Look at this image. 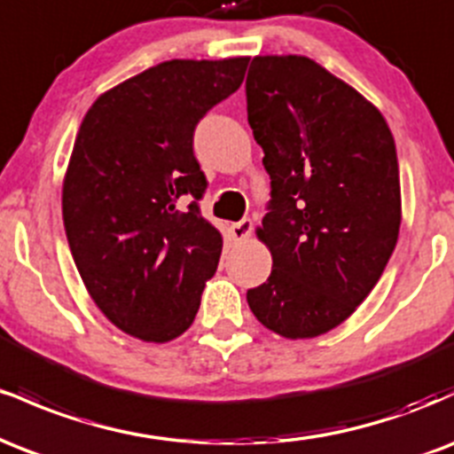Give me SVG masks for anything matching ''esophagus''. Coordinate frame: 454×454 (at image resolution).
<instances>
[{
	"instance_id": "obj_1",
	"label": "esophagus",
	"mask_w": 454,
	"mask_h": 454,
	"mask_svg": "<svg viewBox=\"0 0 454 454\" xmlns=\"http://www.w3.org/2000/svg\"><path fill=\"white\" fill-rule=\"evenodd\" d=\"M252 228H254V223H252V220H249V217H243L241 222L232 223V226H231L232 241H245V239L252 234Z\"/></svg>"
}]
</instances>
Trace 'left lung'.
I'll use <instances>...</instances> for the list:
<instances>
[{
	"mask_svg": "<svg viewBox=\"0 0 454 454\" xmlns=\"http://www.w3.org/2000/svg\"><path fill=\"white\" fill-rule=\"evenodd\" d=\"M245 93L270 176L256 234L273 256L247 303L278 335L309 340L354 314L397 245L395 138L372 102L309 57H254Z\"/></svg>",
	"mask_w": 454,
	"mask_h": 454,
	"instance_id": "1",
	"label": "left lung"
}]
</instances>
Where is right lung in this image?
Listing matches in <instances>:
<instances>
[{
    "mask_svg": "<svg viewBox=\"0 0 454 454\" xmlns=\"http://www.w3.org/2000/svg\"><path fill=\"white\" fill-rule=\"evenodd\" d=\"M247 61L149 67L102 93L76 134L61 196L67 245L93 303L143 341L190 328L220 262L222 234L198 207L207 176L194 129L241 87Z\"/></svg>",
    "mask_w": 454,
    "mask_h": 454,
    "instance_id": "add662e5",
    "label": "right lung"
}]
</instances>
